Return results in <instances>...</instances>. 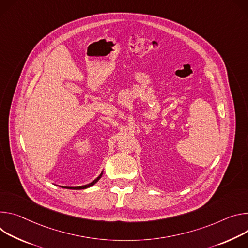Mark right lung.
<instances>
[{
    "label": "right lung",
    "instance_id": "right-lung-1",
    "mask_svg": "<svg viewBox=\"0 0 248 248\" xmlns=\"http://www.w3.org/2000/svg\"><path fill=\"white\" fill-rule=\"evenodd\" d=\"M102 173L103 172H101L100 173V175L96 178V179H94L93 182H91V183H89V184H87V185H82V186H78V187H65V188H70V189H86V188H89V187H91V186H93V184H95L99 179H100V177L102 176Z\"/></svg>",
    "mask_w": 248,
    "mask_h": 248
}]
</instances>
